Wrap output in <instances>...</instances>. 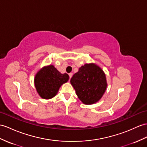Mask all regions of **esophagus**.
<instances>
[{
    "instance_id": "34e87169",
    "label": "esophagus",
    "mask_w": 147,
    "mask_h": 147,
    "mask_svg": "<svg viewBox=\"0 0 147 147\" xmlns=\"http://www.w3.org/2000/svg\"><path fill=\"white\" fill-rule=\"evenodd\" d=\"M69 76L70 78H71V77H72V76H73V74H72V73H70V74H69Z\"/></svg>"
}]
</instances>
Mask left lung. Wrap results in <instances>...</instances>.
<instances>
[{
    "instance_id": "obj_1",
    "label": "left lung",
    "mask_w": 147,
    "mask_h": 147,
    "mask_svg": "<svg viewBox=\"0 0 147 147\" xmlns=\"http://www.w3.org/2000/svg\"><path fill=\"white\" fill-rule=\"evenodd\" d=\"M80 100L85 105L98 102L107 89V82L104 71L94 63L81 66L70 80Z\"/></svg>"
}]
</instances>
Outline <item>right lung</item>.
Returning a JSON list of instances; mask_svg holds the SVG:
<instances>
[{
	"instance_id": "obj_1",
	"label": "right lung",
	"mask_w": 147,
	"mask_h": 147,
	"mask_svg": "<svg viewBox=\"0 0 147 147\" xmlns=\"http://www.w3.org/2000/svg\"><path fill=\"white\" fill-rule=\"evenodd\" d=\"M69 79L67 74H61L53 65H49L37 71L34 78V85L39 96L49 100L54 97L60 87Z\"/></svg>"
}]
</instances>
